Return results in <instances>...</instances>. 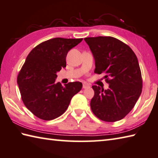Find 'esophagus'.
Wrapping results in <instances>:
<instances>
[{"mask_svg":"<svg viewBox=\"0 0 158 158\" xmlns=\"http://www.w3.org/2000/svg\"><path fill=\"white\" fill-rule=\"evenodd\" d=\"M90 88V85L87 83H83V88L85 89V88Z\"/></svg>","mask_w":158,"mask_h":158,"instance_id":"34e87169","label":"esophagus"}]
</instances>
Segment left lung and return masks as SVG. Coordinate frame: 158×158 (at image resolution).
Here are the masks:
<instances>
[{
  "mask_svg": "<svg viewBox=\"0 0 158 158\" xmlns=\"http://www.w3.org/2000/svg\"><path fill=\"white\" fill-rule=\"evenodd\" d=\"M95 61L94 73H104L108 90L93 85L90 108L104 122L119 121L130 113L142 93V78L137 56L127 44L112 36L87 37Z\"/></svg>",
  "mask_w": 158,
  "mask_h": 158,
  "instance_id": "1",
  "label": "left lung"
}]
</instances>
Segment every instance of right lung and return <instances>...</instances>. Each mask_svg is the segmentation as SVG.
I'll return each mask as SVG.
<instances>
[{
	"mask_svg": "<svg viewBox=\"0 0 158 158\" xmlns=\"http://www.w3.org/2000/svg\"><path fill=\"white\" fill-rule=\"evenodd\" d=\"M83 39L54 38L34 48L17 77L22 101L39 119H56L67 110L73 97L81 90L82 84H55L56 73L66 66L67 54Z\"/></svg>",
	"mask_w": 158,
	"mask_h": 158,
	"instance_id": "1",
	"label": "right lung"
}]
</instances>
